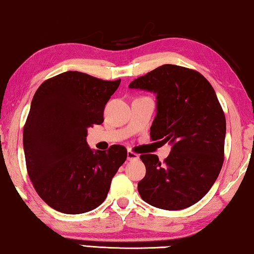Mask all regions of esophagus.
<instances>
[{
  "label": "esophagus",
  "instance_id": "esophagus-1",
  "mask_svg": "<svg viewBox=\"0 0 254 254\" xmlns=\"http://www.w3.org/2000/svg\"><path fill=\"white\" fill-rule=\"evenodd\" d=\"M136 158H139L138 155L134 154L133 151L127 150V160H132V159H136Z\"/></svg>",
  "mask_w": 254,
  "mask_h": 254
}]
</instances>
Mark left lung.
Here are the masks:
<instances>
[{"mask_svg": "<svg viewBox=\"0 0 254 254\" xmlns=\"http://www.w3.org/2000/svg\"><path fill=\"white\" fill-rule=\"evenodd\" d=\"M154 92L156 116L152 140L172 146L162 164L156 155H141L146 176L138 183L143 201L165 210H181L210 190L224 163L226 120L211 84L187 67L164 64L128 84Z\"/></svg>", "mask_w": 254, "mask_h": 254, "instance_id": "1", "label": "left lung"}]
</instances>
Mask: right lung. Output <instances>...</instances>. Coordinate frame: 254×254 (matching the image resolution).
<instances>
[{
  "label": "right lung",
  "mask_w": 254,
  "mask_h": 254,
  "mask_svg": "<svg viewBox=\"0 0 254 254\" xmlns=\"http://www.w3.org/2000/svg\"><path fill=\"white\" fill-rule=\"evenodd\" d=\"M120 83L66 71L35 92L23 127L27 171L36 192L55 210L76 215L97 208L126 162L123 146L94 150L86 140L88 127L103 123Z\"/></svg>",
  "instance_id": "obj_1"
}]
</instances>
